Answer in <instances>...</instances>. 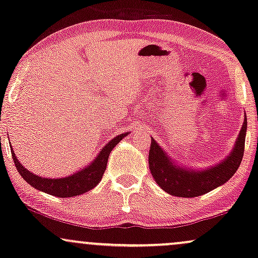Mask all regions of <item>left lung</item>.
Returning a JSON list of instances; mask_svg holds the SVG:
<instances>
[{
    "instance_id": "1",
    "label": "left lung",
    "mask_w": 258,
    "mask_h": 258,
    "mask_svg": "<svg viewBox=\"0 0 258 258\" xmlns=\"http://www.w3.org/2000/svg\"><path fill=\"white\" fill-rule=\"evenodd\" d=\"M246 125L245 118L236 145L229 157L216 167L202 171L177 168V165L172 164L155 139H152L149 152V167L156 183L161 185L167 193L180 198L199 197L224 184L232 177L243 159Z\"/></svg>"
}]
</instances>
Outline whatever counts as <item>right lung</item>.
I'll list each match as a JSON object with an SVG mask.
<instances>
[{
    "instance_id": "1",
    "label": "right lung",
    "mask_w": 258,
    "mask_h": 258,
    "mask_svg": "<svg viewBox=\"0 0 258 258\" xmlns=\"http://www.w3.org/2000/svg\"><path fill=\"white\" fill-rule=\"evenodd\" d=\"M126 136L127 133H122L116 138H113L109 143H107L105 148L101 150L97 157L94 159V162L90 165H88L83 170L78 171L77 174L67 176L64 178H45L32 174L31 171H28L27 169H25L19 163L15 157L14 151H13V148H11V151L13 161L15 163V167L18 169L19 174L22 176V178L27 183L31 184L33 188L38 189V190L54 195V197L70 198L84 194L86 191H89L90 189H93L95 185L100 183L103 172L106 170L110 151Z\"/></svg>"
}]
</instances>
